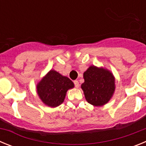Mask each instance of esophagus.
Here are the masks:
<instances>
[{"instance_id":"1","label":"esophagus","mask_w":146,"mask_h":146,"mask_svg":"<svg viewBox=\"0 0 146 146\" xmlns=\"http://www.w3.org/2000/svg\"><path fill=\"white\" fill-rule=\"evenodd\" d=\"M74 86H75L76 88H79L80 84H79V82L77 80H74Z\"/></svg>"}]
</instances>
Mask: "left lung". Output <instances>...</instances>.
<instances>
[{
  "mask_svg": "<svg viewBox=\"0 0 146 146\" xmlns=\"http://www.w3.org/2000/svg\"><path fill=\"white\" fill-rule=\"evenodd\" d=\"M81 85L86 101L94 106H102L111 99L115 91V77L109 70L91 66L84 72Z\"/></svg>",
  "mask_w": 146,
  "mask_h": 146,
  "instance_id": "1",
  "label": "left lung"
}]
</instances>
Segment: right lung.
Masks as SVG:
<instances>
[{"label":"right lung","mask_w":146,"mask_h":146,"mask_svg":"<svg viewBox=\"0 0 146 146\" xmlns=\"http://www.w3.org/2000/svg\"><path fill=\"white\" fill-rule=\"evenodd\" d=\"M74 88L69 78L61 75L55 70H50L36 86L37 94L44 104L56 108L64 102L69 89Z\"/></svg>","instance_id":"right-lung-1"}]
</instances>
